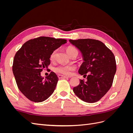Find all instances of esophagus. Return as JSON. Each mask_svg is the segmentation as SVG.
I'll return each instance as SVG.
<instances>
[{
	"label": "esophagus",
	"mask_w": 133,
	"mask_h": 133,
	"mask_svg": "<svg viewBox=\"0 0 133 133\" xmlns=\"http://www.w3.org/2000/svg\"><path fill=\"white\" fill-rule=\"evenodd\" d=\"M58 77L59 79H64V78H68V76H64V75H60V74H58Z\"/></svg>",
	"instance_id": "34e87169"
}]
</instances>
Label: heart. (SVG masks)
<instances>
[{
	"instance_id": "1",
	"label": "heart",
	"mask_w": 133,
	"mask_h": 133,
	"mask_svg": "<svg viewBox=\"0 0 133 133\" xmlns=\"http://www.w3.org/2000/svg\"><path fill=\"white\" fill-rule=\"evenodd\" d=\"M75 51H78L76 50V48L73 46H69L68 48H67L66 49L67 53L70 56V57ZM57 52V50H54V51H52V53H51L50 56V60H53L55 59ZM74 68H75V66L74 65H64V64H62V65H60L56 66L54 69H55V71L58 73H60L65 75H70L72 73V71L74 69Z\"/></svg>"
}]
</instances>
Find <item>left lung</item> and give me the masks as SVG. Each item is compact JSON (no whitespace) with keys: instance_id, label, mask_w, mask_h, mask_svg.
I'll use <instances>...</instances> for the list:
<instances>
[{"instance_id":"8db88e82","label":"left lung","mask_w":133,"mask_h":133,"mask_svg":"<svg viewBox=\"0 0 133 133\" xmlns=\"http://www.w3.org/2000/svg\"><path fill=\"white\" fill-rule=\"evenodd\" d=\"M69 42L80 51L84 62L78 73L87 80H80L73 88L75 94L83 101H99L111 88L116 70L114 54L102 42L95 39L69 40Z\"/></svg>"}]
</instances>
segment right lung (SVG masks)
<instances>
[{"label": "right lung", "instance_id": "add662e5", "mask_svg": "<svg viewBox=\"0 0 133 133\" xmlns=\"http://www.w3.org/2000/svg\"><path fill=\"white\" fill-rule=\"evenodd\" d=\"M66 40L41 37L28 41L15 54L13 72L19 89L34 102H42L53 93L58 81L51 71L45 78L41 72L50 63V56Z\"/></svg>", "mask_w": 133, "mask_h": 133}]
</instances>
